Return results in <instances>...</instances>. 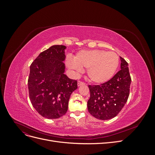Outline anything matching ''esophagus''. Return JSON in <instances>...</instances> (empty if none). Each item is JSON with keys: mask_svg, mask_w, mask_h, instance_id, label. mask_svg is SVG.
<instances>
[{"mask_svg": "<svg viewBox=\"0 0 155 155\" xmlns=\"http://www.w3.org/2000/svg\"><path fill=\"white\" fill-rule=\"evenodd\" d=\"M85 85V83H84L81 81H78V86H80V85Z\"/></svg>", "mask_w": 155, "mask_h": 155, "instance_id": "esophagus-1", "label": "esophagus"}]
</instances>
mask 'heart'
Segmentation results:
<instances>
[{
  "mask_svg": "<svg viewBox=\"0 0 155 155\" xmlns=\"http://www.w3.org/2000/svg\"><path fill=\"white\" fill-rule=\"evenodd\" d=\"M66 65L76 73L81 72V68H87L89 79L94 83L101 84L113 77L119 66V57L114 51L83 50L76 55L74 60L67 58Z\"/></svg>",
  "mask_w": 155,
  "mask_h": 155,
  "instance_id": "b5f03b06",
  "label": "heart"
}]
</instances>
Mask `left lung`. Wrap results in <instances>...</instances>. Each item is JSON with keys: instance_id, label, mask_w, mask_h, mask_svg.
Instances as JSON below:
<instances>
[{"instance_id": "1", "label": "left lung", "mask_w": 155, "mask_h": 155, "mask_svg": "<svg viewBox=\"0 0 155 155\" xmlns=\"http://www.w3.org/2000/svg\"><path fill=\"white\" fill-rule=\"evenodd\" d=\"M121 70L110 80L97 85H88L91 96L88 110L96 118L102 120L114 118L128 100L131 78L128 63L120 57Z\"/></svg>"}]
</instances>
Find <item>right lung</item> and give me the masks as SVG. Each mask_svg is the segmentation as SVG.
Segmentation results:
<instances>
[{"label": "right lung", "mask_w": 155, "mask_h": 155, "mask_svg": "<svg viewBox=\"0 0 155 155\" xmlns=\"http://www.w3.org/2000/svg\"><path fill=\"white\" fill-rule=\"evenodd\" d=\"M64 45H54L41 52L30 65L28 80L33 107L43 117L56 119L65 114L78 81L64 74Z\"/></svg>", "instance_id": "obj_1"}]
</instances>
